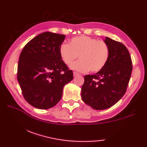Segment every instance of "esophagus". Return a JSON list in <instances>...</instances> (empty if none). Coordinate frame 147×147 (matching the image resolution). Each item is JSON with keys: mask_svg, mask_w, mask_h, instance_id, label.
I'll return each instance as SVG.
<instances>
[{"mask_svg": "<svg viewBox=\"0 0 147 147\" xmlns=\"http://www.w3.org/2000/svg\"><path fill=\"white\" fill-rule=\"evenodd\" d=\"M79 73H77V72H75V71H74L73 72V75H74V76H78V75H79Z\"/></svg>", "mask_w": 147, "mask_h": 147, "instance_id": "1", "label": "esophagus"}]
</instances>
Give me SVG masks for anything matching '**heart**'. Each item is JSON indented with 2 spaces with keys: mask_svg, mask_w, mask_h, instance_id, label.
<instances>
[{
  "mask_svg": "<svg viewBox=\"0 0 147 147\" xmlns=\"http://www.w3.org/2000/svg\"><path fill=\"white\" fill-rule=\"evenodd\" d=\"M59 55L64 63L69 65L79 55L80 61L74 62L71 67L80 72L97 73L107 64L110 57V48L103 40L81 35L72 38L67 43L59 47Z\"/></svg>",
  "mask_w": 147,
  "mask_h": 147,
  "instance_id": "heart-1",
  "label": "heart"
}]
</instances>
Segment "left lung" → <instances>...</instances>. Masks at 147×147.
<instances>
[{"label":"left lung","mask_w":147,"mask_h":147,"mask_svg":"<svg viewBox=\"0 0 147 147\" xmlns=\"http://www.w3.org/2000/svg\"><path fill=\"white\" fill-rule=\"evenodd\" d=\"M110 57L105 67L95 74L85 75L82 98L95 110L112 107L125 94L133 69L128 50L123 43L108 37Z\"/></svg>","instance_id":"left-lung-1"}]
</instances>
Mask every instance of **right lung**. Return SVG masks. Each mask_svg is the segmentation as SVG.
<instances>
[{"label": "right lung", "mask_w": 147, "mask_h": 147, "mask_svg": "<svg viewBox=\"0 0 147 147\" xmlns=\"http://www.w3.org/2000/svg\"><path fill=\"white\" fill-rule=\"evenodd\" d=\"M65 36L42 33L28 42L21 52L17 78L24 99L34 107H54L62 98L64 85L73 79V71L59 53Z\"/></svg>", "instance_id": "1"}]
</instances>
